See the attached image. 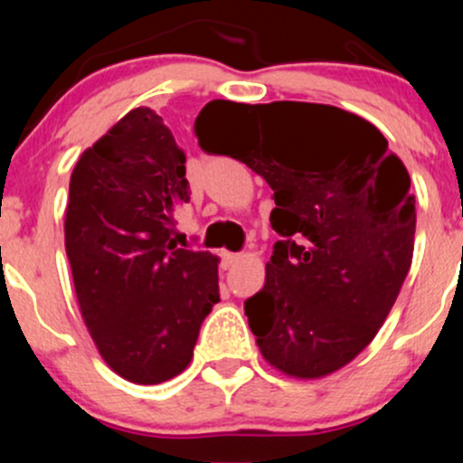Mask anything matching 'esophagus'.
Returning a JSON list of instances; mask_svg holds the SVG:
<instances>
[{
    "label": "esophagus",
    "mask_w": 463,
    "mask_h": 463,
    "mask_svg": "<svg viewBox=\"0 0 463 463\" xmlns=\"http://www.w3.org/2000/svg\"><path fill=\"white\" fill-rule=\"evenodd\" d=\"M237 260H240V255H235V253H222V266H223V269H231V266L235 264Z\"/></svg>",
    "instance_id": "34e87169"
}]
</instances>
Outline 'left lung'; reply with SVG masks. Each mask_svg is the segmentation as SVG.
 I'll return each instance as SVG.
<instances>
[{
    "label": "left lung",
    "mask_w": 463,
    "mask_h": 463,
    "mask_svg": "<svg viewBox=\"0 0 463 463\" xmlns=\"http://www.w3.org/2000/svg\"><path fill=\"white\" fill-rule=\"evenodd\" d=\"M205 152L246 163L273 188L282 235L244 314L261 356L302 381L352 363L385 322L412 264L417 210L403 161L361 116L278 100L194 123ZM223 133L238 149L219 150Z\"/></svg>",
    "instance_id": "8db88e82"
}]
</instances>
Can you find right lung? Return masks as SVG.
<instances>
[{"mask_svg":"<svg viewBox=\"0 0 463 463\" xmlns=\"http://www.w3.org/2000/svg\"><path fill=\"white\" fill-rule=\"evenodd\" d=\"M208 107L249 109L231 100ZM188 190L185 152L149 107L87 147L69 181L64 246L82 320L102 361L138 385L190 365L202 322L219 302L217 255L172 240Z\"/></svg>","mask_w":463,"mask_h":463,"instance_id":"add662e5","label":"right lung"}]
</instances>
